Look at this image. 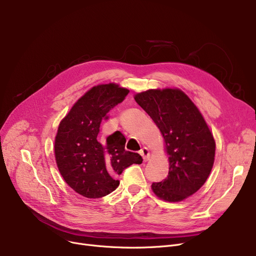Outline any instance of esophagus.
Segmentation results:
<instances>
[{
  "instance_id": "esophagus-1",
  "label": "esophagus",
  "mask_w": 256,
  "mask_h": 256,
  "mask_svg": "<svg viewBox=\"0 0 256 256\" xmlns=\"http://www.w3.org/2000/svg\"><path fill=\"white\" fill-rule=\"evenodd\" d=\"M140 154L143 156L144 162H147V160H150V150H148V148H147V147H143V148L140 150Z\"/></svg>"
}]
</instances>
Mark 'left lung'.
<instances>
[{
  "label": "left lung",
  "mask_w": 256,
  "mask_h": 256,
  "mask_svg": "<svg viewBox=\"0 0 256 256\" xmlns=\"http://www.w3.org/2000/svg\"><path fill=\"white\" fill-rule=\"evenodd\" d=\"M137 104L148 114L164 138L168 176L152 184L160 199L178 202L196 193L212 171L216 142L196 104L178 88L136 93Z\"/></svg>",
  "instance_id": "8db88e82"
}]
</instances>
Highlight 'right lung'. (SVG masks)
Instances as JSON below:
<instances>
[{
	"label": "right lung",
	"instance_id": "1",
	"mask_svg": "<svg viewBox=\"0 0 256 256\" xmlns=\"http://www.w3.org/2000/svg\"><path fill=\"white\" fill-rule=\"evenodd\" d=\"M130 92L118 84L90 88L60 121L55 137V158L65 182L78 194L100 198L119 186L116 178L132 164H141L139 154L124 150L126 138L114 132L98 140L102 119Z\"/></svg>",
	"mask_w": 256,
	"mask_h": 256
}]
</instances>
